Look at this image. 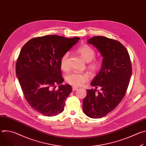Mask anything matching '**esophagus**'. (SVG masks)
<instances>
[{
	"label": "esophagus",
	"mask_w": 146,
	"mask_h": 146,
	"mask_svg": "<svg viewBox=\"0 0 146 146\" xmlns=\"http://www.w3.org/2000/svg\"><path fill=\"white\" fill-rule=\"evenodd\" d=\"M77 89H78V88L76 87H72V90L73 91H76Z\"/></svg>",
	"instance_id": "esophagus-1"
}]
</instances>
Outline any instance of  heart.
Here are the masks:
<instances>
[{
  "label": "heart",
  "mask_w": 146,
  "mask_h": 146,
  "mask_svg": "<svg viewBox=\"0 0 146 146\" xmlns=\"http://www.w3.org/2000/svg\"><path fill=\"white\" fill-rule=\"evenodd\" d=\"M78 53L87 62H89L88 68L92 72H95L100 67V63L98 60L94 59L95 51L88 45H83L77 49ZM69 54L65 53L60 60V67L62 70L66 71L69 69ZM89 76L86 73L71 72L68 73L65 79L68 84L74 87H79L88 80Z\"/></svg>",
  "instance_id": "obj_1"
}]
</instances>
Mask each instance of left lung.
<instances>
[{"mask_svg": "<svg viewBox=\"0 0 146 146\" xmlns=\"http://www.w3.org/2000/svg\"><path fill=\"white\" fill-rule=\"evenodd\" d=\"M103 56L102 66L87 90L83 100V111L88 117L102 118L113 110L123 98L132 76V65L127 48L119 41L104 36L87 40ZM100 92H96L97 88Z\"/></svg>", "mask_w": 146, "mask_h": 146, "instance_id": "left-lung-1", "label": "left lung"}]
</instances>
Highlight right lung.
I'll return each instance as SVG.
<instances>
[{
    "label": "right lung",
    "instance_id": "right-lung-1",
    "mask_svg": "<svg viewBox=\"0 0 146 146\" xmlns=\"http://www.w3.org/2000/svg\"><path fill=\"white\" fill-rule=\"evenodd\" d=\"M80 38L48 35L29 40L20 51L16 75L25 98L36 111L45 116L64 111L71 86L62 85L60 60ZM59 85L57 90L56 85Z\"/></svg>",
    "mask_w": 146,
    "mask_h": 146
}]
</instances>
